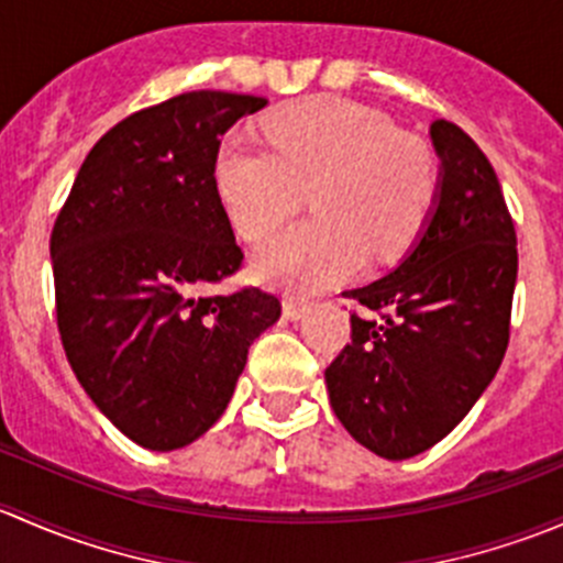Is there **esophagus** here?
<instances>
[{"label": "esophagus", "mask_w": 563, "mask_h": 563, "mask_svg": "<svg viewBox=\"0 0 563 563\" xmlns=\"http://www.w3.org/2000/svg\"><path fill=\"white\" fill-rule=\"evenodd\" d=\"M310 310V305L305 302V299H297V297H286L283 299V313H286L288 321H299L305 313Z\"/></svg>", "instance_id": "34e87169"}]
</instances>
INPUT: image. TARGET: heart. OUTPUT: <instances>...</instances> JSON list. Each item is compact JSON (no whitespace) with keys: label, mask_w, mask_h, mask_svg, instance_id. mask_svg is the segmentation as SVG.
<instances>
[{"label":"heart","mask_w":563,"mask_h":563,"mask_svg":"<svg viewBox=\"0 0 563 563\" xmlns=\"http://www.w3.org/2000/svg\"><path fill=\"white\" fill-rule=\"evenodd\" d=\"M265 146L229 135L212 179L231 225L250 242L269 236L310 190L316 220L280 231L255 255V275L310 294L365 261L402 253L433 207L439 172L428 146L397 133L384 113L340 98H310L264 119Z\"/></svg>","instance_id":"obj_1"}]
</instances>
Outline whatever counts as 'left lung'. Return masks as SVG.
Here are the masks:
<instances>
[{"label":"left lung","mask_w":563,"mask_h":563,"mask_svg":"<svg viewBox=\"0 0 563 563\" xmlns=\"http://www.w3.org/2000/svg\"><path fill=\"white\" fill-rule=\"evenodd\" d=\"M430 141L433 207L389 275L343 291L362 313L323 373L343 428L387 460L439 444L490 387L518 280V240L490 161L446 119L430 124Z\"/></svg>","instance_id":"obj_1"}]
</instances>
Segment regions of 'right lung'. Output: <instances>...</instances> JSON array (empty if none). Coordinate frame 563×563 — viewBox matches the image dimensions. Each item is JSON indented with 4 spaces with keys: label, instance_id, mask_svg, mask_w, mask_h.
Instances as JSON below:
<instances>
[{
    "label": "right lung",
    "instance_id": "obj_1",
    "mask_svg": "<svg viewBox=\"0 0 563 563\" xmlns=\"http://www.w3.org/2000/svg\"><path fill=\"white\" fill-rule=\"evenodd\" d=\"M264 106L203 89L133 113L92 146L51 231L67 362L144 450L201 439L223 417L250 343L280 318L261 288L212 294L245 258L214 190V152Z\"/></svg>",
    "mask_w": 563,
    "mask_h": 563
}]
</instances>
